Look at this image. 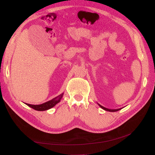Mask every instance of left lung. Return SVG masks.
Returning <instances> with one entry per match:
<instances>
[{
  "mask_svg": "<svg viewBox=\"0 0 155 155\" xmlns=\"http://www.w3.org/2000/svg\"><path fill=\"white\" fill-rule=\"evenodd\" d=\"M98 105H99V106L101 108V109H104L105 110H107V111H109V112H116V111H118V110H121V109H107V108H105V107H104L101 106V105H100V104H98Z\"/></svg>",
  "mask_w": 155,
  "mask_h": 155,
  "instance_id": "8db88e82",
  "label": "left lung"
}]
</instances>
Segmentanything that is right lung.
Returning <instances> with one entry per match:
<instances>
[{
    "label": "right lung",
    "instance_id": "right-lung-1",
    "mask_svg": "<svg viewBox=\"0 0 155 155\" xmlns=\"http://www.w3.org/2000/svg\"><path fill=\"white\" fill-rule=\"evenodd\" d=\"M63 94L64 93L61 94L59 95L58 96L53 98L52 100H51L47 102L44 103L43 104H40V105H31V104H25L36 110H38V111L46 110L51 109V108L54 107L55 105H57L58 103H59L61 100V98L63 97Z\"/></svg>",
    "mask_w": 155,
    "mask_h": 155
}]
</instances>
